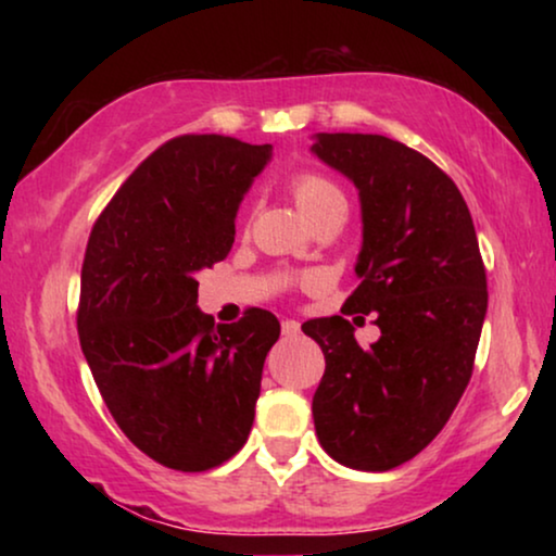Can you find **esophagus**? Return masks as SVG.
<instances>
[{"label": "esophagus", "mask_w": 556, "mask_h": 556, "mask_svg": "<svg viewBox=\"0 0 556 556\" xmlns=\"http://www.w3.org/2000/svg\"><path fill=\"white\" fill-rule=\"evenodd\" d=\"M280 329H283L286 337H299V333H301V324L293 321V318H286V321L280 324Z\"/></svg>", "instance_id": "esophagus-1"}]
</instances>
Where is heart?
Segmentation results:
<instances>
[{
  "label": "heart",
  "instance_id": "obj_1",
  "mask_svg": "<svg viewBox=\"0 0 556 556\" xmlns=\"http://www.w3.org/2000/svg\"><path fill=\"white\" fill-rule=\"evenodd\" d=\"M288 192H291L293 202L299 204L303 217H306L311 225H314L316 219L331 215V212H346V200L344 194H341V189L318 172L301 169L291 174V177H288Z\"/></svg>",
  "mask_w": 556,
  "mask_h": 556
}]
</instances>
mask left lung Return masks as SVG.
Here are the masks:
<instances>
[{
    "mask_svg": "<svg viewBox=\"0 0 556 556\" xmlns=\"http://www.w3.org/2000/svg\"><path fill=\"white\" fill-rule=\"evenodd\" d=\"M314 154L362 200V283L341 311L377 314L382 331L362 349L344 316L303 324L326 359L316 435L341 466L379 473L428 447L466 392L489 306L483 257L458 187L420 151L379 134H318Z\"/></svg>",
    "mask_w": 556,
    "mask_h": 556,
    "instance_id": "1",
    "label": "left lung"
}]
</instances>
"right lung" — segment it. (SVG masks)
Instances as JSON below:
<instances>
[{"instance_id": "right-lung-1", "label": "right lung", "mask_w": 556, "mask_h": 556, "mask_svg": "<svg viewBox=\"0 0 556 556\" xmlns=\"http://www.w3.org/2000/svg\"><path fill=\"white\" fill-rule=\"evenodd\" d=\"M270 151L219 134L169 139L105 204L83 257L78 337L105 407L141 453L181 473L245 445L280 337L270 311L215 326L197 308V273L230 253Z\"/></svg>"}]
</instances>
